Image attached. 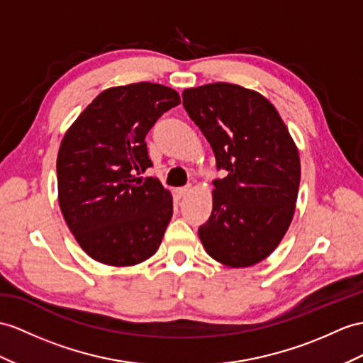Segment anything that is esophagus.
Instances as JSON below:
<instances>
[{
  "label": "esophagus",
  "instance_id": "obj_1",
  "mask_svg": "<svg viewBox=\"0 0 363 363\" xmlns=\"http://www.w3.org/2000/svg\"><path fill=\"white\" fill-rule=\"evenodd\" d=\"M191 189H192L191 186H183V188H177L175 192H177V196H179V197L182 199V197H186L188 194L191 192Z\"/></svg>",
  "mask_w": 363,
  "mask_h": 363
}]
</instances>
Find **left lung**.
Here are the masks:
<instances>
[{
	"instance_id": "left-lung-1",
	"label": "left lung",
	"mask_w": 363,
	"mask_h": 363,
	"mask_svg": "<svg viewBox=\"0 0 363 363\" xmlns=\"http://www.w3.org/2000/svg\"><path fill=\"white\" fill-rule=\"evenodd\" d=\"M183 106L206 137L217 171L212 212L199 228L206 252L233 268L251 267L277 248L293 220L298 151L276 108L229 83L184 89Z\"/></svg>"
}]
</instances>
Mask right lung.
<instances>
[{
  "label": "right lung",
  "mask_w": 363,
  "mask_h": 363,
  "mask_svg": "<svg viewBox=\"0 0 363 363\" xmlns=\"http://www.w3.org/2000/svg\"><path fill=\"white\" fill-rule=\"evenodd\" d=\"M180 95L155 83L103 91L79 113L57 158L58 201L83 251L111 267L145 262L172 217L171 192L154 177L146 134Z\"/></svg>",
  "instance_id": "right-lung-1"
}]
</instances>
